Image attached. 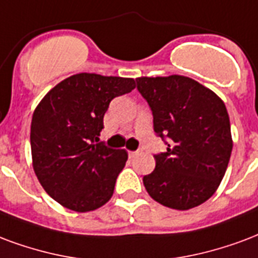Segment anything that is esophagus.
Segmentation results:
<instances>
[{
    "label": "esophagus",
    "mask_w": 258,
    "mask_h": 258,
    "mask_svg": "<svg viewBox=\"0 0 258 258\" xmlns=\"http://www.w3.org/2000/svg\"><path fill=\"white\" fill-rule=\"evenodd\" d=\"M141 153H142V150H135V152H128V156L130 157H137Z\"/></svg>",
    "instance_id": "1"
}]
</instances>
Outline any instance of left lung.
<instances>
[{
    "label": "left lung",
    "mask_w": 258,
    "mask_h": 258,
    "mask_svg": "<svg viewBox=\"0 0 258 258\" xmlns=\"http://www.w3.org/2000/svg\"><path fill=\"white\" fill-rule=\"evenodd\" d=\"M137 89L153 113L154 133L167 144L156 168L145 175L149 196L164 207L187 211L215 194L232 150L226 105L187 76L137 79Z\"/></svg>",
    "instance_id": "1"
}]
</instances>
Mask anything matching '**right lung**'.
<instances>
[{
    "instance_id": "obj_1",
    "label": "right lung",
    "mask_w": 258,
    "mask_h": 258,
    "mask_svg": "<svg viewBox=\"0 0 258 258\" xmlns=\"http://www.w3.org/2000/svg\"><path fill=\"white\" fill-rule=\"evenodd\" d=\"M134 89L131 78L83 72L60 82L38 104L30 134L32 167L60 205L90 212L110 200L128 154L98 137L110 101Z\"/></svg>"
}]
</instances>
